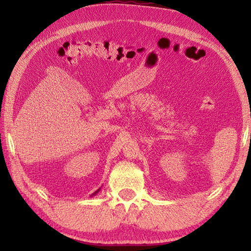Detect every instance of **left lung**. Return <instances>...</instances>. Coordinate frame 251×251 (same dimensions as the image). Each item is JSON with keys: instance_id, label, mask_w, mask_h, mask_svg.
I'll use <instances>...</instances> for the list:
<instances>
[{"instance_id": "1", "label": "left lung", "mask_w": 251, "mask_h": 251, "mask_svg": "<svg viewBox=\"0 0 251 251\" xmlns=\"http://www.w3.org/2000/svg\"><path fill=\"white\" fill-rule=\"evenodd\" d=\"M250 136H251V134H250Z\"/></svg>"}]
</instances>
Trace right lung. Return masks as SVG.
<instances>
[{"instance_id":"right-lung-1","label":"right lung","mask_w":251,"mask_h":251,"mask_svg":"<svg viewBox=\"0 0 251 251\" xmlns=\"http://www.w3.org/2000/svg\"><path fill=\"white\" fill-rule=\"evenodd\" d=\"M97 192H99V190H97ZM97 192H95V194H96V193H97Z\"/></svg>"}]
</instances>
